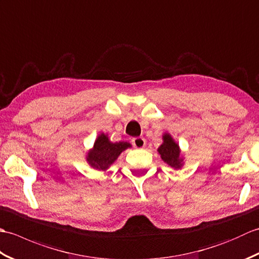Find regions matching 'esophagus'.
<instances>
[{
    "mask_svg": "<svg viewBox=\"0 0 259 259\" xmlns=\"http://www.w3.org/2000/svg\"><path fill=\"white\" fill-rule=\"evenodd\" d=\"M131 142H133V146L135 148H144L146 146V140L145 138H142V137H137V138H133V140H131Z\"/></svg>",
    "mask_w": 259,
    "mask_h": 259,
    "instance_id": "34e87169",
    "label": "esophagus"
}]
</instances>
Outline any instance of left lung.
Listing matches in <instances>:
<instances>
[{
	"mask_svg": "<svg viewBox=\"0 0 259 259\" xmlns=\"http://www.w3.org/2000/svg\"><path fill=\"white\" fill-rule=\"evenodd\" d=\"M163 144L158 148L159 155L161 156L162 160L167 162L170 167L180 168L183 166V159L180 158L179 146L176 144L171 136L166 134L162 137Z\"/></svg>",
	"mask_w": 259,
	"mask_h": 259,
	"instance_id": "1",
	"label": "left lung"
}]
</instances>
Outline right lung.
I'll return each instance as SVG.
<instances>
[{
  "label": "right lung",
  "instance_id": "obj_1",
  "mask_svg": "<svg viewBox=\"0 0 259 259\" xmlns=\"http://www.w3.org/2000/svg\"><path fill=\"white\" fill-rule=\"evenodd\" d=\"M129 147H131V145L128 142H111L106 135L101 134L97 138L92 150L88 153L87 160L93 168L106 170L110 164L115 161L120 153Z\"/></svg>",
  "mask_w": 259,
  "mask_h": 259
}]
</instances>
